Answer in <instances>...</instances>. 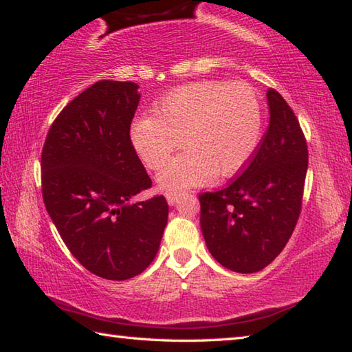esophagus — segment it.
I'll list each match as a JSON object with an SVG mask.
<instances>
[{
	"label": "esophagus",
	"instance_id": "esophagus-1",
	"mask_svg": "<svg viewBox=\"0 0 352 352\" xmlns=\"http://www.w3.org/2000/svg\"><path fill=\"white\" fill-rule=\"evenodd\" d=\"M164 197H166V200H168L169 205L177 204V192H175V190H166Z\"/></svg>",
	"mask_w": 352,
	"mask_h": 352
}]
</instances>
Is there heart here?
<instances>
[{"label": "heart", "instance_id": "b5f03b06", "mask_svg": "<svg viewBox=\"0 0 352 352\" xmlns=\"http://www.w3.org/2000/svg\"><path fill=\"white\" fill-rule=\"evenodd\" d=\"M153 115L133 119L130 142L152 170L163 168L182 142L184 151L160 174V183L169 189L234 175L259 144L261 102L247 82L186 83L164 94Z\"/></svg>", "mask_w": 352, "mask_h": 352}]
</instances>
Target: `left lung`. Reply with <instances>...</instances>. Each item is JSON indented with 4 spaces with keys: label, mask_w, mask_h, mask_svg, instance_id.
I'll return each mask as SVG.
<instances>
[{
    "label": "left lung",
    "mask_w": 352,
    "mask_h": 352,
    "mask_svg": "<svg viewBox=\"0 0 352 352\" xmlns=\"http://www.w3.org/2000/svg\"><path fill=\"white\" fill-rule=\"evenodd\" d=\"M269 129L239 177L199 194L200 228L219 264L254 273L283 252L298 222L307 172V144L294 110L267 90Z\"/></svg>",
    "instance_id": "obj_1"
}]
</instances>
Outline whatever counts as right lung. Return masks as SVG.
<instances>
[{"instance_id":"add662e5","label":"right lung","mask_w":352,"mask_h":352,"mask_svg":"<svg viewBox=\"0 0 352 352\" xmlns=\"http://www.w3.org/2000/svg\"><path fill=\"white\" fill-rule=\"evenodd\" d=\"M135 82L99 80L58 113L41 152L46 211L74 258L96 276L124 281L157 256L169 206L135 201L152 180L130 142Z\"/></svg>"}]
</instances>
